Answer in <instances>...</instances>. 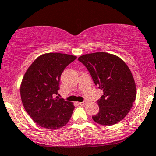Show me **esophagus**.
Listing matches in <instances>:
<instances>
[{
	"instance_id": "esophagus-1",
	"label": "esophagus",
	"mask_w": 156,
	"mask_h": 156,
	"mask_svg": "<svg viewBox=\"0 0 156 156\" xmlns=\"http://www.w3.org/2000/svg\"><path fill=\"white\" fill-rule=\"evenodd\" d=\"M87 101H84V102H79V105H86L87 104Z\"/></svg>"
}]
</instances>
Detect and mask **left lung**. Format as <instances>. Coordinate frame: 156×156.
I'll list each match as a JSON object with an SVG mask.
<instances>
[{
    "label": "left lung",
    "instance_id": "obj_1",
    "mask_svg": "<svg viewBox=\"0 0 156 156\" xmlns=\"http://www.w3.org/2000/svg\"><path fill=\"white\" fill-rule=\"evenodd\" d=\"M78 61L103 91L97 101L99 111L92 119L103 126L119 123L129 113L136 99V85L129 67L121 58L105 52L84 54Z\"/></svg>",
    "mask_w": 156,
    "mask_h": 156
}]
</instances>
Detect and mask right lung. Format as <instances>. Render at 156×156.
I'll return each instance as SVG.
<instances>
[{"label": "right lung", "instance_id": "add662e5", "mask_svg": "<svg viewBox=\"0 0 156 156\" xmlns=\"http://www.w3.org/2000/svg\"><path fill=\"white\" fill-rule=\"evenodd\" d=\"M76 56L60 53L41 55L24 74L20 86L24 108L37 125L58 129L68 123L75 107L73 102L56 97L60 77Z\"/></svg>", "mask_w": 156, "mask_h": 156}]
</instances>
